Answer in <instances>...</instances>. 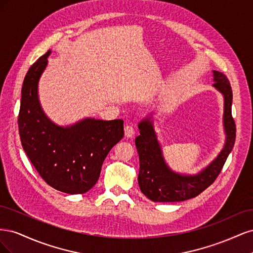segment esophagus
I'll use <instances>...</instances> for the list:
<instances>
[{"mask_svg":"<svg viewBox=\"0 0 253 253\" xmlns=\"http://www.w3.org/2000/svg\"><path fill=\"white\" fill-rule=\"evenodd\" d=\"M125 134H126V137H128V138H131V137H133L135 135V128L133 127V126L126 125L125 126Z\"/></svg>","mask_w":253,"mask_h":253,"instance_id":"1","label":"esophagus"}]
</instances>
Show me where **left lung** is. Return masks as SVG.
<instances>
[{
  "label": "left lung",
  "instance_id": "obj_1",
  "mask_svg": "<svg viewBox=\"0 0 253 253\" xmlns=\"http://www.w3.org/2000/svg\"><path fill=\"white\" fill-rule=\"evenodd\" d=\"M213 76L215 81L213 86L225 99L224 126L227 139L219 155L201 173L183 176L172 172L164 160L151 118L142 120L138 125L140 135L135 139L140 164L138 183L141 192L153 202H182L200 195L215 181L234 147L236 126L231 112L232 88L226 75L213 71Z\"/></svg>",
  "mask_w": 253,
  "mask_h": 253
}]
</instances>
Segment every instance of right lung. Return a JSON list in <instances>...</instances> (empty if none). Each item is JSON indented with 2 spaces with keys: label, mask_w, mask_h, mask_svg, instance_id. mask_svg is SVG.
Wrapping results in <instances>:
<instances>
[{
  "label": "right lung",
  "mask_w": 253,
  "mask_h": 253,
  "mask_svg": "<svg viewBox=\"0 0 253 253\" xmlns=\"http://www.w3.org/2000/svg\"><path fill=\"white\" fill-rule=\"evenodd\" d=\"M49 55L50 50L38 59L23 81L18 116L21 143L47 185L82 194L96 185L106 155L124 137V120L87 118L66 127L52 124L38 98V83Z\"/></svg>",
  "instance_id": "obj_1"
}]
</instances>
